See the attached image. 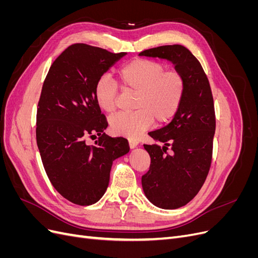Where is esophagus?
<instances>
[{
  "instance_id": "1",
  "label": "esophagus",
  "mask_w": 258,
  "mask_h": 258,
  "mask_svg": "<svg viewBox=\"0 0 258 258\" xmlns=\"http://www.w3.org/2000/svg\"><path fill=\"white\" fill-rule=\"evenodd\" d=\"M139 145V141L136 139H129V146L130 148H136Z\"/></svg>"
}]
</instances>
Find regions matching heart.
I'll list each match as a JSON object with an SVG mask.
<instances>
[{
	"label": "heart",
	"mask_w": 258,
	"mask_h": 258,
	"mask_svg": "<svg viewBox=\"0 0 258 258\" xmlns=\"http://www.w3.org/2000/svg\"><path fill=\"white\" fill-rule=\"evenodd\" d=\"M122 88L137 92V110L114 115L110 124L117 135L137 139L154 123L169 121L177 113L185 93L184 76L176 70H166L160 62L135 59L119 71ZM118 89L110 75H102L95 85V99L101 110H116Z\"/></svg>",
	"instance_id": "heart-1"
}]
</instances>
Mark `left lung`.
Here are the masks:
<instances>
[{
    "instance_id": "8db88e82",
    "label": "left lung",
    "mask_w": 258,
    "mask_h": 258,
    "mask_svg": "<svg viewBox=\"0 0 258 258\" xmlns=\"http://www.w3.org/2000/svg\"><path fill=\"white\" fill-rule=\"evenodd\" d=\"M139 56L172 62L185 80L184 98L173 119L148 134L163 146L144 144L151 166L142 176L143 191L154 206L177 209L196 196L209 173L215 134L212 91L200 62L182 45L159 46Z\"/></svg>"
}]
</instances>
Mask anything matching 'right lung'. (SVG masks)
I'll return each instance as SVG.
<instances>
[{
	"mask_svg": "<svg viewBox=\"0 0 258 258\" xmlns=\"http://www.w3.org/2000/svg\"><path fill=\"white\" fill-rule=\"evenodd\" d=\"M127 52L113 53L74 44L53 61L43 84L36 114V142L50 183L69 201L96 204L103 196L113 161L129 152L124 138L107 127L95 99V85ZM97 133L95 146L86 136Z\"/></svg>",
	"mask_w": 258,
	"mask_h": 258,
	"instance_id": "right-lung-1",
	"label": "right lung"
}]
</instances>
